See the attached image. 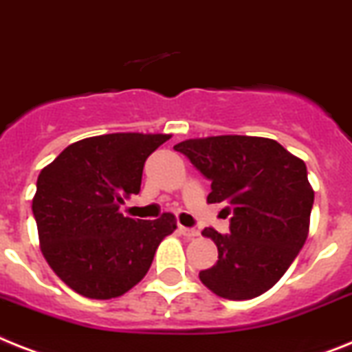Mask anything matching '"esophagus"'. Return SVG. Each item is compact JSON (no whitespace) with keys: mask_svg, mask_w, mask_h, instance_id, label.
<instances>
[{"mask_svg":"<svg viewBox=\"0 0 352 352\" xmlns=\"http://www.w3.org/2000/svg\"><path fill=\"white\" fill-rule=\"evenodd\" d=\"M179 232H181L182 236H186V238H197L199 236V231H195V229H188V227H179Z\"/></svg>","mask_w":352,"mask_h":352,"instance_id":"obj_1","label":"esophagus"}]
</instances>
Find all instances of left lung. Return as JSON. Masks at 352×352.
I'll return each mask as SVG.
<instances>
[{
    "label": "left lung",
    "instance_id": "8db88e82",
    "mask_svg": "<svg viewBox=\"0 0 352 352\" xmlns=\"http://www.w3.org/2000/svg\"><path fill=\"white\" fill-rule=\"evenodd\" d=\"M211 181L209 204L226 202L231 234L206 227L218 261L199 274L229 300L259 297L288 270L309 232L313 188L302 159L268 138L209 135L175 144Z\"/></svg>",
    "mask_w": 352,
    "mask_h": 352
}]
</instances>
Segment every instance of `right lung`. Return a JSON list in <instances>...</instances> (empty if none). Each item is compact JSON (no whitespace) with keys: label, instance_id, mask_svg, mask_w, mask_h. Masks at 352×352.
<instances>
[{"label":"right lung","instance_id":"right-lung-1","mask_svg":"<svg viewBox=\"0 0 352 352\" xmlns=\"http://www.w3.org/2000/svg\"><path fill=\"white\" fill-rule=\"evenodd\" d=\"M170 138L143 132L85 138L41 170L32 200L41 250L76 294L98 300L126 294L177 229L171 212L157 220L120 212L123 200L140 193L146 157Z\"/></svg>","mask_w":352,"mask_h":352}]
</instances>
